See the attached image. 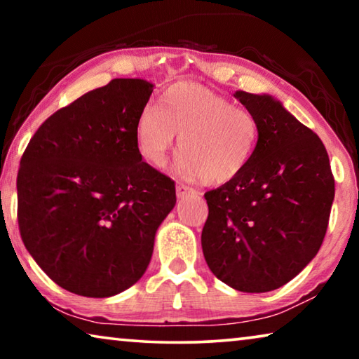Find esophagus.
<instances>
[{"label": "esophagus", "mask_w": 359, "mask_h": 359, "mask_svg": "<svg viewBox=\"0 0 359 359\" xmlns=\"http://www.w3.org/2000/svg\"><path fill=\"white\" fill-rule=\"evenodd\" d=\"M175 193H177V198H185V196H190V194H196V190L191 187L188 185H184V184H179L177 187H175Z\"/></svg>", "instance_id": "1"}]
</instances>
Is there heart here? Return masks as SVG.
Wrapping results in <instances>:
<instances>
[{
	"label": "heart",
	"mask_w": 359,
	"mask_h": 359,
	"mask_svg": "<svg viewBox=\"0 0 359 359\" xmlns=\"http://www.w3.org/2000/svg\"><path fill=\"white\" fill-rule=\"evenodd\" d=\"M137 150L149 165L163 168L177 135L182 154L175 169L185 177L223 185L245 171L261 137L255 114L196 82L165 90L160 107L147 104L136 121Z\"/></svg>",
	"instance_id": "b5f03b06"
}]
</instances>
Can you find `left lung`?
<instances>
[{"label":"left lung","instance_id":"8db88e82","mask_svg":"<svg viewBox=\"0 0 359 359\" xmlns=\"http://www.w3.org/2000/svg\"><path fill=\"white\" fill-rule=\"evenodd\" d=\"M261 137L250 165L204 194L201 244L209 269L231 288L264 293L311 263L323 244L334 175L321 139L267 95L236 92Z\"/></svg>","mask_w":359,"mask_h":359}]
</instances>
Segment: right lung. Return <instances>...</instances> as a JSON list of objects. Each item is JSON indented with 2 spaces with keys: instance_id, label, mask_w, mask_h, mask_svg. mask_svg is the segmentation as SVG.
Returning a JSON list of instances; mask_svg holds the SVG:
<instances>
[{
  "instance_id": "obj_1",
  "label": "right lung",
  "mask_w": 359,
  "mask_h": 359,
  "mask_svg": "<svg viewBox=\"0 0 359 359\" xmlns=\"http://www.w3.org/2000/svg\"><path fill=\"white\" fill-rule=\"evenodd\" d=\"M154 85L114 79L52 114L23 151L17 220L23 244L60 287L121 293L144 276L175 184L142 156L136 121Z\"/></svg>"
}]
</instances>
